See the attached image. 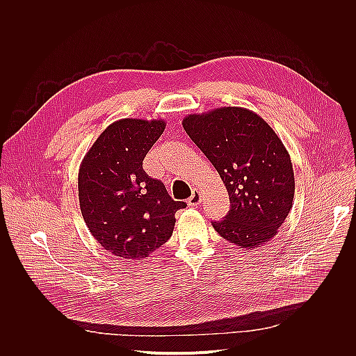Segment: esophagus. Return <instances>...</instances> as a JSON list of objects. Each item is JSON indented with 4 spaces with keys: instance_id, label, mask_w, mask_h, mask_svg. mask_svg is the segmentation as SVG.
Returning <instances> with one entry per match:
<instances>
[{
    "instance_id": "esophagus-1",
    "label": "esophagus",
    "mask_w": 356,
    "mask_h": 356,
    "mask_svg": "<svg viewBox=\"0 0 356 356\" xmlns=\"http://www.w3.org/2000/svg\"><path fill=\"white\" fill-rule=\"evenodd\" d=\"M187 204L190 207H197V205L201 204V193H200V190H194L193 191L191 197L187 200Z\"/></svg>"
}]
</instances>
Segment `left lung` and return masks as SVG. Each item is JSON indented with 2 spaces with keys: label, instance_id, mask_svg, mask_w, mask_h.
I'll use <instances>...</instances> for the list:
<instances>
[{
  "label": "left lung",
  "instance_id": "1",
  "mask_svg": "<svg viewBox=\"0 0 356 356\" xmlns=\"http://www.w3.org/2000/svg\"><path fill=\"white\" fill-rule=\"evenodd\" d=\"M183 127L218 170L230 211L215 230L252 250L273 238L293 208L296 181L289 151L254 111L222 106L183 119Z\"/></svg>",
  "mask_w": 356,
  "mask_h": 356
}]
</instances>
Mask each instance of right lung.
<instances>
[{
	"label": "right lung",
	"mask_w": 356,
	"mask_h": 356,
	"mask_svg": "<svg viewBox=\"0 0 356 356\" xmlns=\"http://www.w3.org/2000/svg\"><path fill=\"white\" fill-rule=\"evenodd\" d=\"M166 127L162 119H120L109 124L84 155L79 169L83 219L108 252L143 259L172 236L173 201L161 180L149 177L143 161Z\"/></svg>",
	"instance_id": "1"
}]
</instances>
